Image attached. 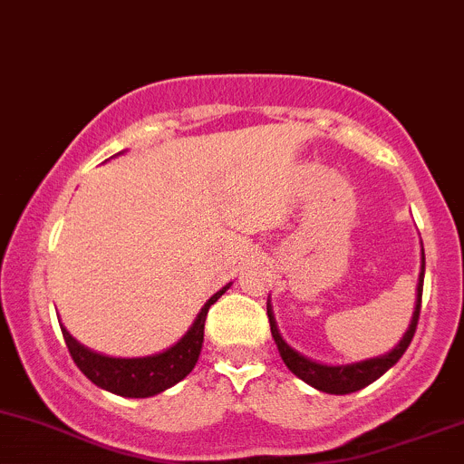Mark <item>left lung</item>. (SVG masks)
<instances>
[{
    "label": "left lung",
    "mask_w": 464,
    "mask_h": 464,
    "mask_svg": "<svg viewBox=\"0 0 464 464\" xmlns=\"http://www.w3.org/2000/svg\"><path fill=\"white\" fill-rule=\"evenodd\" d=\"M422 278H425V254H422V272H420V278H418L416 310H413L410 330H407L405 336H402V341L398 343L390 353L378 358H370V361L353 362V365H336V367L321 365V362H314L310 358L294 352L292 347L281 338V334L276 330V323H274L272 312L267 310L274 343H276L287 370H290L294 376L301 378V381H305L307 385H312L314 390L325 392V393H352V392L362 390V387H367L370 382L376 381V378H381L382 373L390 370V367H393L398 361H401V356L405 353L407 347H410L413 334H416L418 318H420V303H422Z\"/></svg>",
    "instance_id": "left-lung-1"
}]
</instances>
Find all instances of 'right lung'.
Returning <instances> with one entry per match:
<instances>
[{
	"label": "right lung",
	"instance_id": "obj_1",
	"mask_svg": "<svg viewBox=\"0 0 464 464\" xmlns=\"http://www.w3.org/2000/svg\"><path fill=\"white\" fill-rule=\"evenodd\" d=\"M226 290L227 285L214 294L210 301L203 305V310L198 312L194 325L188 330L186 336H183L177 345H172L170 350H166L163 353H157V356H102V353L91 352L88 347L79 345L71 334L62 327L63 341H66V347L68 352H71L74 365H77L79 370L83 372V376H86L88 381H92L97 387L126 398L154 396V393L168 390V387L183 381V378L192 372V367L197 365L198 353H201L203 345V327H206L208 310H210V305H214L217 298Z\"/></svg>",
	"mask_w": 464,
	"mask_h": 464
}]
</instances>
